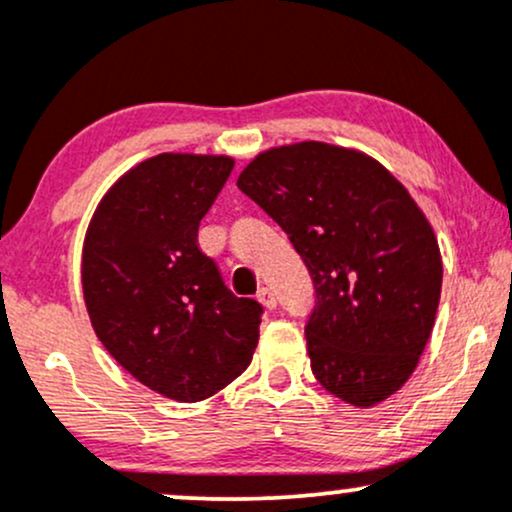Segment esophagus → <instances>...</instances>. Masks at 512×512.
I'll use <instances>...</instances> for the list:
<instances>
[{
    "label": "esophagus",
    "mask_w": 512,
    "mask_h": 512,
    "mask_svg": "<svg viewBox=\"0 0 512 512\" xmlns=\"http://www.w3.org/2000/svg\"><path fill=\"white\" fill-rule=\"evenodd\" d=\"M257 301H260L267 310H274V308H276V296H274V291L267 289V286H262V289L257 291Z\"/></svg>",
    "instance_id": "1"
}]
</instances>
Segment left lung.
I'll list each match as a JSON object with an SVG mask.
<instances>
[{"label": "left lung", "instance_id": "left-lung-1", "mask_svg": "<svg viewBox=\"0 0 512 512\" xmlns=\"http://www.w3.org/2000/svg\"><path fill=\"white\" fill-rule=\"evenodd\" d=\"M238 187L313 276L305 339L317 383L361 409L395 395L424 354L443 284L436 233L407 187L363 151L325 142L262 151Z\"/></svg>", "mask_w": 512, "mask_h": 512}]
</instances>
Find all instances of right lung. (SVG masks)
I'll use <instances>...</instances> for the list:
<instances>
[{
    "label": "right lung",
    "instance_id": "right-lung-1",
    "mask_svg": "<svg viewBox=\"0 0 512 512\" xmlns=\"http://www.w3.org/2000/svg\"><path fill=\"white\" fill-rule=\"evenodd\" d=\"M231 156L158 154L129 168L93 211L81 255L88 317L134 380L202 402L250 366L262 305L223 284L197 245Z\"/></svg>",
    "mask_w": 512,
    "mask_h": 512
}]
</instances>
